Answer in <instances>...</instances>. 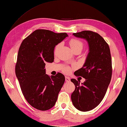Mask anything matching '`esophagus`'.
<instances>
[{
    "mask_svg": "<svg viewBox=\"0 0 127 127\" xmlns=\"http://www.w3.org/2000/svg\"><path fill=\"white\" fill-rule=\"evenodd\" d=\"M65 81H66V82H70V78H69L68 77H67V76H66L65 77Z\"/></svg>",
    "mask_w": 127,
    "mask_h": 127,
    "instance_id": "34e87169",
    "label": "esophagus"
}]
</instances>
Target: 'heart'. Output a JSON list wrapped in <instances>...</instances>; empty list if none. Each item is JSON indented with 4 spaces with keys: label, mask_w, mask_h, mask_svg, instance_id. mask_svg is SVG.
Instances as JSON below:
<instances>
[{
    "label": "heart",
    "mask_w": 127,
    "mask_h": 127,
    "mask_svg": "<svg viewBox=\"0 0 127 127\" xmlns=\"http://www.w3.org/2000/svg\"><path fill=\"white\" fill-rule=\"evenodd\" d=\"M69 44L70 45V47L71 48L73 51L78 49H80L82 50L83 48V43L82 41L79 39H71L69 42ZM59 46H60V44H58L55 46V49H54V53H56V51H58L59 48ZM64 71L65 72V73H68V72L70 71V68L68 67H65L64 69Z\"/></svg>",
    "instance_id": "obj_1"
}]
</instances>
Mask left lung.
<instances>
[{"mask_svg":"<svg viewBox=\"0 0 127 127\" xmlns=\"http://www.w3.org/2000/svg\"><path fill=\"white\" fill-rule=\"evenodd\" d=\"M73 34L85 39L89 44V52L83 66L74 73L85 81L79 85L76 79H71L75 85L72 103L77 109L85 112L96 107L104 97L112 77V60L109 46L98 33L83 31Z\"/></svg>","mask_w":127,"mask_h":127,"instance_id":"1","label":"left lung"}]
</instances>
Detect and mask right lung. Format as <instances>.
<instances>
[{
  "instance_id": "add662e5",
  "label": "right lung",
  "mask_w": 127,
  "mask_h": 127,
  "mask_svg": "<svg viewBox=\"0 0 127 127\" xmlns=\"http://www.w3.org/2000/svg\"><path fill=\"white\" fill-rule=\"evenodd\" d=\"M68 35L37 30L22 41L18 52L15 73L27 101L36 109L48 110L58 99L65 78L61 73L45 74V62L53 63L55 46Z\"/></svg>"
}]
</instances>
